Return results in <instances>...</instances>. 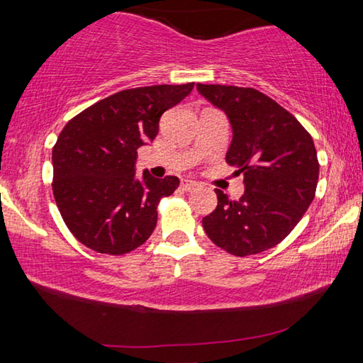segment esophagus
Returning <instances> with one entry per match:
<instances>
[{
  "label": "esophagus",
  "instance_id": "1",
  "mask_svg": "<svg viewBox=\"0 0 363 363\" xmlns=\"http://www.w3.org/2000/svg\"><path fill=\"white\" fill-rule=\"evenodd\" d=\"M181 187L182 190H186V192H192V190H196L200 186L195 181H182Z\"/></svg>",
  "mask_w": 363,
  "mask_h": 363
}]
</instances>
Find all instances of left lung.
<instances>
[{"label": "left lung", "instance_id": "left-lung-1", "mask_svg": "<svg viewBox=\"0 0 363 363\" xmlns=\"http://www.w3.org/2000/svg\"><path fill=\"white\" fill-rule=\"evenodd\" d=\"M196 91L229 118L225 162L243 174L245 184L238 200L216 189L218 206L203 218V229L227 253L257 255L284 240L314 200V140L290 112L257 89L196 83Z\"/></svg>", "mask_w": 363, "mask_h": 363}]
</instances>
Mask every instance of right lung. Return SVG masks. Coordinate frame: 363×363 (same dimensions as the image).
<instances>
[{
    "mask_svg": "<svg viewBox=\"0 0 363 363\" xmlns=\"http://www.w3.org/2000/svg\"><path fill=\"white\" fill-rule=\"evenodd\" d=\"M194 89L155 84L125 89L72 118L52 149V192L64 223L84 247L120 256L140 247L157 225L162 196L176 176H136L138 149L158 134L160 116Z\"/></svg>",
    "mask_w": 363,
    "mask_h": 363,
    "instance_id": "obj_1",
    "label": "right lung"
}]
</instances>
